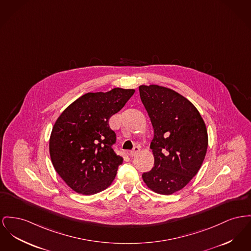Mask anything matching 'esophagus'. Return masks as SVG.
Masks as SVG:
<instances>
[{
  "label": "esophagus",
  "mask_w": 251,
  "mask_h": 251,
  "mask_svg": "<svg viewBox=\"0 0 251 251\" xmlns=\"http://www.w3.org/2000/svg\"><path fill=\"white\" fill-rule=\"evenodd\" d=\"M139 151H140V148L138 147V146H135V147H133V150L130 151L129 155H130L131 157H133V156L136 155V154L139 152Z\"/></svg>",
  "instance_id": "34e87169"
}]
</instances>
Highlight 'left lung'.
<instances>
[{"instance_id":"obj_1","label":"left lung","mask_w":251,"mask_h":251,"mask_svg":"<svg viewBox=\"0 0 251 251\" xmlns=\"http://www.w3.org/2000/svg\"><path fill=\"white\" fill-rule=\"evenodd\" d=\"M153 128V168L142 175L149 189L170 195L196 176L206 156V124L194 105L172 89L139 86Z\"/></svg>"}]
</instances>
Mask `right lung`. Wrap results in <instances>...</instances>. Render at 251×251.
<instances>
[{"label":"right lung","mask_w":251,"mask_h":251,"mask_svg":"<svg viewBox=\"0 0 251 251\" xmlns=\"http://www.w3.org/2000/svg\"><path fill=\"white\" fill-rule=\"evenodd\" d=\"M133 93L122 88L87 93L57 119L49 140L50 156L58 175L75 192L92 195L114 181L123 158L113 149L117 135L109 119Z\"/></svg>","instance_id":"obj_1"}]
</instances>
